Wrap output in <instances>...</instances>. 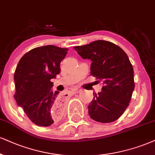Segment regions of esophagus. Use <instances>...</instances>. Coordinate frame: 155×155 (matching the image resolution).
<instances>
[{
    "label": "esophagus",
    "instance_id": "1",
    "mask_svg": "<svg viewBox=\"0 0 155 155\" xmlns=\"http://www.w3.org/2000/svg\"><path fill=\"white\" fill-rule=\"evenodd\" d=\"M81 91V90L79 88H73V89H72V93H79Z\"/></svg>",
    "mask_w": 155,
    "mask_h": 155
}]
</instances>
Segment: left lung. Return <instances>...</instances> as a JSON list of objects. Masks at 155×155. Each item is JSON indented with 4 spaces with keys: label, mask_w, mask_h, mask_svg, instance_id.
Here are the masks:
<instances>
[{
    "label": "left lung",
    "mask_w": 155,
    "mask_h": 155,
    "mask_svg": "<svg viewBox=\"0 0 155 155\" xmlns=\"http://www.w3.org/2000/svg\"><path fill=\"white\" fill-rule=\"evenodd\" d=\"M73 48L82 58L92 61L91 74L104 84L102 91L93 93L87 106L90 117L101 123L116 121L129 106L134 89V69L127 54L104 40Z\"/></svg>",
    "instance_id": "left-lung-1"
}]
</instances>
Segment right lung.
Here are the masks:
<instances>
[{"label": "right lung", "mask_w": 155, "mask_h": 155, "mask_svg": "<svg viewBox=\"0 0 155 155\" xmlns=\"http://www.w3.org/2000/svg\"><path fill=\"white\" fill-rule=\"evenodd\" d=\"M68 51L54 45L36 47L21 58L15 70V100L40 127L51 125L62 114L60 92L51 91V80L60 72V62Z\"/></svg>", "instance_id": "add662e5"}]
</instances>
